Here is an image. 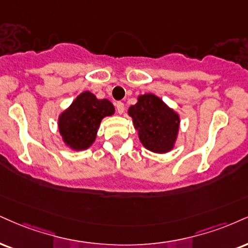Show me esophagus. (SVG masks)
<instances>
[{
	"label": "esophagus",
	"instance_id": "obj_1",
	"mask_svg": "<svg viewBox=\"0 0 248 248\" xmlns=\"http://www.w3.org/2000/svg\"><path fill=\"white\" fill-rule=\"evenodd\" d=\"M115 107H116V111H118L119 114H122L124 111V104L122 103V101H118V103L115 104Z\"/></svg>",
	"mask_w": 248,
	"mask_h": 248
}]
</instances>
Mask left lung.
Returning <instances> with one entry per match:
<instances>
[{"label": "left lung", "instance_id": "left-lung-1", "mask_svg": "<svg viewBox=\"0 0 248 248\" xmlns=\"http://www.w3.org/2000/svg\"><path fill=\"white\" fill-rule=\"evenodd\" d=\"M144 148L157 154L171 151L177 141L180 118L159 97L145 93L128 108Z\"/></svg>", "mask_w": 248, "mask_h": 248}]
</instances>
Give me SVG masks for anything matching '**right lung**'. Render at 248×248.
Instances as JSON below:
<instances>
[{
	"mask_svg": "<svg viewBox=\"0 0 248 248\" xmlns=\"http://www.w3.org/2000/svg\"><path fill=\"white\" fill-rule=\"evenodd\" d=\"M107 99H97L90 91L82 92L59 116V132L65 145L73 150H85L94 142L100 122L114 114Z\"/></svg>",
	"mask_w": 248,
	"mask_h": 248,
	"instance_id": "add662e5",
	"label": "right lung"
}]
</instances>
